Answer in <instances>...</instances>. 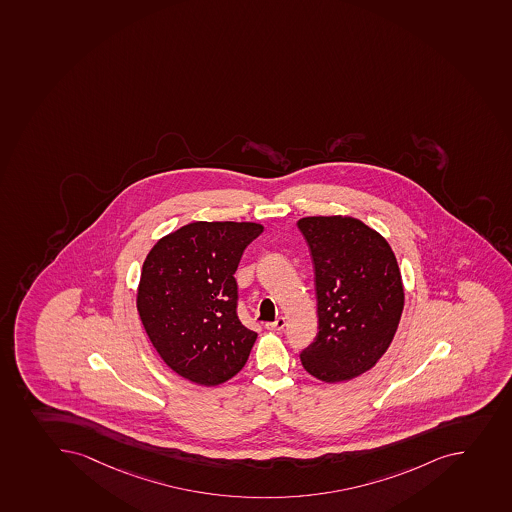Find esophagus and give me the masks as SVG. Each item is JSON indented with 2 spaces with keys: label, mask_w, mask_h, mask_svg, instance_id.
I'll return each instance as SVG.
<instances>
[{
  "label": "esophagus",
  "mask_w": 512,
  "mask_h": 512,
  "mask_svg": "<svg viewBox=\"0 0 512 512\" xmlns=\"http://www.w3.org/2000/svg\"><path fill=\"white\" fill-rule=\"evenodd\" d=\"M264 327L268 330H282L286 327V319H284V317H277L274 322H266Z\"/></svg>",
  "instance_id": "esophagus-1"
}]
</instances>
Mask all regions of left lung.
I'll list each match as a JSON object with an SVG mask.
<instances>
[{"instance_id":"left-lung-1","label":"left lung","mask_w":512,"mask_h":512,"mask_svg":"<svg viewBox=\"0 0 512 512\" xmlns=\"http://www.w3.org/2000/svg\"><path fill=\"white\" fill-rule=\"evenodd\" d=\"M297 226L311 249L319 316L302 365L322 382H347L375 367L395 337L405 306L397 258L352 216H306Z\"/></svg>"}]
</instances>
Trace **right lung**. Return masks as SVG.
<instances>
[{
  "label": "right lung",
  "instance_id": "add662e5",
  "mask_svg": "<svg viewBox=\"0 0 512 512\" xmlns=\"http://www.w3.org/2000/svg\"><path fill=\"white\" fill-rule=\"evenodd\" d=\"M263 230L251 221H195L147 254L137 311L158 355L180 377L215 387L246 365L258 334L239 320L235 273Z\"/></svg>",
  "mask_w": 512,
  "mask_h": 512
}]
</instances>
